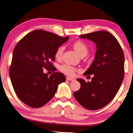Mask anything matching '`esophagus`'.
<instances>
[{
  "instance_id": "34e87169",
  "label": "esophagus",
  "mask_w": 133,
  "mask_h": 133,
  "mask_svg": "<svg viewBox=\"0 0 133 133\" xmlns=\"http://www.w3.org/2000/svg\"><path fill=\"white\" fill-rule=\"evenodd\" d=\"M66 78L67 80H68V81H73V80H74V79H73V78H71V77H67Z\"/></svg>"
}]
</instances>
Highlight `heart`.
Masks as SVG:
<instances>
[{
    "instance_id": "b5f03b06",
    "label": "heart",
    "mask_w": 133,
    "mask_h": 133,
    "mask_svg": "<svg viewBox=\"0 0 133 133\" xmlns=\"http://www.w3.org/2000/svg\"><path fill=\"white\" fill-rule=\"evenodd\" d=\"M73 48L74 50L78 53L79 56H85L88 53L89 51V48L87 46V44L85 43L82 40H78L75 41V42L73 43ZM64 50V47L61 46H59L57 49L56 52H55V56L57 59H60L62 57L63 55V52ZM61 71L64 72L65 74L70 75L72 76L75 71H76L77 69L72 66L68 64H64L61 65L59 68Z\"/></svg>"
}]
</instances>
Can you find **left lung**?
I'll return each instance as SVG.
<instances>
[{
	"label": "left lung",
	"mask_w": 133,
	"mask_h": 133,
	"mask_svg": "<svg viewBox=\"0 0 133 133\" xmlns=\"http://www.w3.org/2000/svg\"><path fill=\"white\" fill-rule=\"evenodd\" d=\"M93 41L96 44L95 60L84 74H93L91 81L80 83L79 90L74 96L85 109H101L111 102L119 90L124 78V54L116 38L107 31H99L79 36Z\"/></svg>",
	"instance_id": "1"
}]
</instances>
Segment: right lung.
Masks as SVG:
<instances>
[{"mask_svg":"<svg viewBox=\"0 0 133 133\" xmlns=\"http://www.w3.org/2000/svg\"><path fill=\"white\" fill-rule=\"evenodd\" d=\"M68 38L36 30L15 46L9 68L10 78L18 97L28 107L38 108L46 105L54 96L58 85L66 80L62 73L54 72L49 76L44 74L43 69L55 70L52 64L55 52Z\"/></svg>","mask_w":133,"mask_h":133,"instance_id":"add662e5","label":"right lung"}]
</instances>
